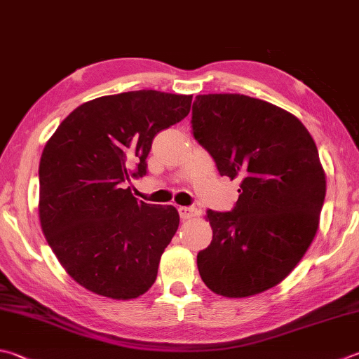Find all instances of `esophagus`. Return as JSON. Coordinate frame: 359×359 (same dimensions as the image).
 Returning <instances> with one entry per match:
<instances>
[{"instance_id": "esophagus-1", "label": "esophagus", "mask_w": 359, "mask_h": 359, "mask_svg": "<svg viewBox=\"0 0 359 359\" xmlns=\"http://www.w3.org/2000/svg\"><path fill=\"white\" fill-rule=\"evenodd\" d=\"M178 212L182 220H187V219L195 217V215H198V209L195 206H180Z\"/></svg>"}]
</instances>
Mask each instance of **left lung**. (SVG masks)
<instances>
[{"label":"left lung","mask_w":359,"mask_h":359,"mask_svg":"<svg viewBox=\"0 0 359 359\" xmlns=\"http://www.w3.org/2000/svg\"><path fill=\"white\" fill-rule=\"evenodd\" d=\"M191 123L220 177L242 180L231 211H206L201 280L231 299L264 292L292 272L319 226L327 181L317 147L292 114L239 93L195 97Z\"/></svg>","instance_id":"8db88e82"}]
</instances>
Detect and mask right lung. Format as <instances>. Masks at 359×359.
Masks as SVG:
<instances>
[{
  "mask_svg": "<svg viewBox=\"0 0 359 359\" xmlns=\"http://www.w3.org/2000/svg\"><path fill=\"white\" fill-rule=\"evenodd\" d=\"M192 95L134 90L76 107L46 142L39 165V215L72 278L98 295L130 300L156 280L180 225L173 206L133 197L153 139L191 111Z\"/></svg>",
  "mask_w": 359,
  "mask_h": 359,
  "instance_id": "1",
  "label": "right lung"
}]
</instances>
